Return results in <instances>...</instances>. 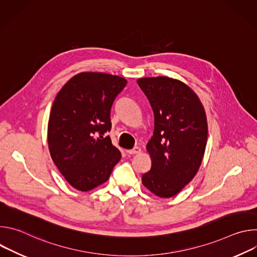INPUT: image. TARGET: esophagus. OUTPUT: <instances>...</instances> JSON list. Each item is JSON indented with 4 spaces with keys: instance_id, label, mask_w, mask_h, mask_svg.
I'll use <instances>...</instances> for the list:
<instances>
[{
    "instance_id": "obj_1",
    "label": "esophagus",
    "mask_w": 257,
    "mask_h": 257,
    "mask_svg": "<svg viewBox=\"0 0 257 257\" xmlns=\"http://www.w3.org/2000/svg\"><path fill=\"white\" fill-rule=\"evenodd\" d=\"M126 153L128 155H137L140 153V149L138 148V146H135V148L133 150H129V151H126Z\"/></svg>"
}]
</instances>
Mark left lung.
Masks as SVG:
<instances>
[{"label": "left lung", "instance_id": "1", "mask_svg": "<svg viewBox=\"0 0 257 257\" xmlns=\"http://www.w3.org/2000/svg\"><path fill=\"white\" fill-rule=\"evenodd\" d=\"M155 115V130L146 145L152 169L142 184L159 197L175 196L196 175L204 155L207 122L202 103L185 83L166 76L139 78Z\"/></svg>", "mask_w": 257, "mask_h": 257}]
</instances>
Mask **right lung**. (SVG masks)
<instances>
[{"mask_svg": "<svg viewBox=\"0 0 257 257\" xmlns=\"http://www.w3.org/2000/svg\"><path fill=\"white\" fill-rule=\"evenodd\" d=\"M127 84L125 78L99 72L73 76L57 94L48 124L53 162L69 184L89 191L104 183L121 159L105 136L111 108Z\"/></svg>", "mask_w": 257, "mask_h": 257, "instance_id": "obj_1", "label": "right lung"}]
</instances>
